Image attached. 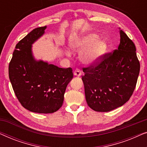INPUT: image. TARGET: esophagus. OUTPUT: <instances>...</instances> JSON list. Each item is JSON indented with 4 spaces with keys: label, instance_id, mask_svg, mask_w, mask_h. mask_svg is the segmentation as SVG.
I'll return each instance as SVG.
<instances>
[{
    "label": "esophagus",
    "instance_id": "esophagus-1",
    "mask_svg": "<svg viewBox=\"0 0 147 147\" xmlns=\"http://www.w3.org/2000/svg\"><path fill=\"white\" fill-rule=\"evenodd\" d=\"M74 75L76 77H80L82 75V71L80 69H76L75 71H74Z\"/></svg>",
    "mask_w": 147,
    "mask_h": 147
}]
</instances>
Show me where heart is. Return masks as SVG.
I'll return each mask as SVG.
<instances>
[{
  "label": "heart",
  "instance_id": "heart-1",
  "mask_svg": "<svg viewBox=\"0 0 147 147\" xmlns=\"http://www.w3.org/2000/svg\"><path fill=\"white\" fill-rule=\"evenodd\" d=\"M71 49L80 50L86 49L81 55L80 59L87 65H94L101 61L108 49V44L104 40L100 39L96 33H89L78 38L71 43ZM67 55L69 53L67 52Z\"/></svg>",
  "mask_w": 147,
  "mask_h": 147
}]
</instances>
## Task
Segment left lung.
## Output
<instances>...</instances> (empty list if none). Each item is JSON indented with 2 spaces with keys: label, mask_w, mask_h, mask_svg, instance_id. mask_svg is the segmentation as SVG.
<instances>
[{
  "label": "left lung",
  "mask_w": 147,
  "mask_h": 147,
  "mask_svg": "<svg viewBox=\"0 0 147 147\" xmlns=\"http://www.w3.org/2000/svg\"><path fill=\"white\" fill-rule=\"evenodd\" d=\"M120 35L117 49L106 53L96 65L83 69L86 102L96 112H109L120 107L135 89L140 71L135 45L120 29Z\"/></svg>",
  "instance_id": "obj_1"
}]
</instances>
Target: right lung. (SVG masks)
Listing matches in <instances>:
<instances>
[{
	"mask_svg": "<svg viewBox=\"0 0 147 147\" xmlns=\"http://www.w3.org/2000/svg\"><path fill=\"white\" fill-rule=\"evenodd\" d=\"M46 27L33 29L16 45L9 65L10 81L20 103L40 114L53 113L61 107L66 87L73 78L71 67L61 68L34 57L32 45Z\"/></svg>",
	"mask_w": 147,
	"mask_h": 147,
	"instance_id": "1",
	"label": "right lung"
}]
</instances>
